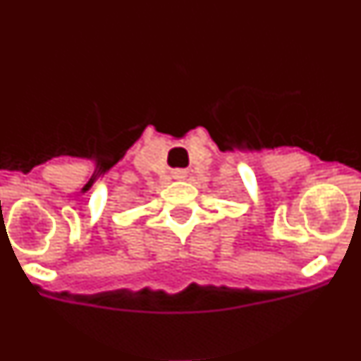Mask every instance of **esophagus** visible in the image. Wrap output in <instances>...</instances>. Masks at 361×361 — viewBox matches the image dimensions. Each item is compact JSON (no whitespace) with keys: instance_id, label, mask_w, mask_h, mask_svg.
Returning a JSON list of instances; mask_svg holds the SVG:
<instances>
[{"instance_id":"1","label":"esophagus","mask_w":361,"mask_h":361,"mask_svg":"<svg viewBox=\"0 0 361 361\" xmlns=\"http://www.w3.org/2000/svg\"><path fill=\"white\" fill-rule=\"evenodd\" d=\"M173 177H175V178H184V173H183V171H175Z\"/></svg>"}]
</instances>
